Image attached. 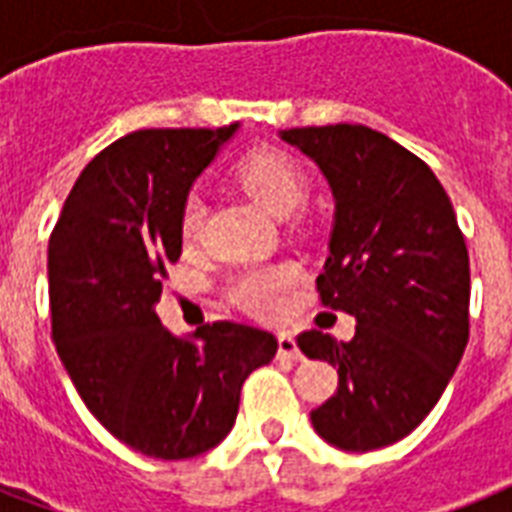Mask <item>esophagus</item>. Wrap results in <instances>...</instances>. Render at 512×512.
Returning a JSON list of instances; mask_svg holds the SVG:
<instances>
[{"instance_id":"obj_1","label":"esophagus","mask_w":512,"mask_h":512,"mask_svg":"<svg viewBox=\"0 0 512 512\" xmlns=\"http://www.w3.org/2000/svg\"><path fill=\"white\" fill-rule=\"evenodd\" d=\"M277 355L280 358H288V360H301V350L293 334H277Z\"/></svg>"}]
</instances>
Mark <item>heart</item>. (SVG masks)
<instances>
[{"label":"heart","mask_w":512,"mask_h":512,"mask_svg":"<svg viewBox=\"0 0 512 512\" xmlns=\"http://www.w3.org/2000/svg\"><path fill=\"white\" fill-rule=\"evenodd\" d=\"M235 184L251 197L256 205L272 216H291L307 197V173L299 162L288 157L280 149H256L245 154L232 170ZM202 200L192 194L181 213V235L186 243H192L200 235ZM291 269L285 267H256L235 277L232 283V299L253 315H277L283 304V291L291 285Z\"/></svg>","instance_id":"obj_1"}]
</instances>
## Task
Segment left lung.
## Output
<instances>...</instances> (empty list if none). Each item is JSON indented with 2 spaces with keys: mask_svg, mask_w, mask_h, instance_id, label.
<instances>
[{
  "mask_svg": "<svg viewBox=\"0 0 512 512\" xmlns=\"http://www.w3.org/2000/svg\"><path fill=\"white\" fill-rule=\"evenodd\" d=\"M280 138L331 186L318 291L358 323L350 342L323 331L299 336L307 358L339 371L312 427L342 451L384 449L422 425L467 347L470 259L457 213L417 154L366 125L293 128Z\"/></svg>",
  "mask_w": 512,
  "mask_h": 512,
  "instance_id": "left-lung-1",
  "label": "left lung"
}]
</instances>
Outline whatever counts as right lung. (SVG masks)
Wrapping results in <instances>:
<instances>
[{
	"instance_id": "1",
	"label": "right lung",
	"mask_w": 512,
	"mask_h": 512,
	"mask_svg": "<svg viewBox=\"0 0 512 512\" xmlns=\"http://www.w3.org/2000/svg\"><path fill=\"white\" fill-rule=\"evenodd\" d=\"M237 130H138L114 141L79 173L50 237L58 358L90 414L146 457L219 446L243 382L277 352L261 328L219 320L176 336L154 312L165 269L181 256L189 189Z\"/></svg>"
}]
</instances>
